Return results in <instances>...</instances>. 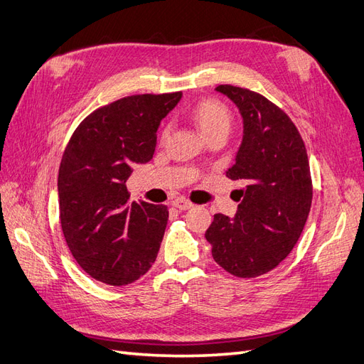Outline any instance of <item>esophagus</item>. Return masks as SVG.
Masks as SVG:
<instances>
[{
    "mask_svg": "<svg viewBox=\"0 0 364 364\" xmlns=\"http://www.w3.org/2000/svg\"><path fill=\"white\" fill-rule=\"evenodd\" d=\"M174 208H178V209H181V211H186V209H191L193 208V203L190 202V200H186V199H174L173 200V203H171Z\"/></svg>",
    "mask_w": 364,
    "mask_h": 364,
    "instance_id": "34e87169",
    "label": "esophagus"
}]
</instances>
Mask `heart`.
<instances>
[{
	"mask_svg": "<svg viewBox=\"0 0 364 364\" xmlns=\"http://www.w3.org/2000/svg\"><path fill=\"white\" fill-rule=\"evenodd\" d=\"M190 117L196 126L202 130L206 138H211L217 134H228L232 123L229 109L217 98H202L190 109ZM170 127L162 129V141L168 136Z\"/></svg>",
	"mask_w": 364,
	"mask_h": 364,
	"instance_id": "heart-1",
	"label": "heart"
}]
</instances>
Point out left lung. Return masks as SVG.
Segmentation results:
<instances>
[{
    "instance_id": "obj_1",
    "label": "left lung",
    "mask_w": 364,
    "mask_h": 364,
    "mask_svg": "<svg viewBox=\"0 0 364 364\" xmlns=\"http://www.w3.org/2000/svg\"><path fill=\"white\" fill-rule=\"evenodd\" d=\"M243 117V141L229 179L243 183L230 218L215 214L205 238L218 266L238 278H255L287 258L310 214L313 185L305 144L282 109L258 92L220 85Z\"/></svg>"
}]
</instances>
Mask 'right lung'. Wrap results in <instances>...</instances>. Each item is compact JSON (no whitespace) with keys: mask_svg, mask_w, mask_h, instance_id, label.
<instances>
[{"mask_svg":"<svg viewBox=\"0 0 364 364\" xmlns=\"http://www.w3.org/2000/svg\"><path fill=\"white\" fill-rule=\"evenodd\" d=\"M182 92L141 94L97 109L73 134L59 167L58 191L65 241L91 278L127 285L158 257L168 209L129 203L126 182L155 153L162 118Z\"/></svg>","mask_w":364,"mask_h":364,"instance_id":"right-lung-1","label":"right lung"}]
</instances>
